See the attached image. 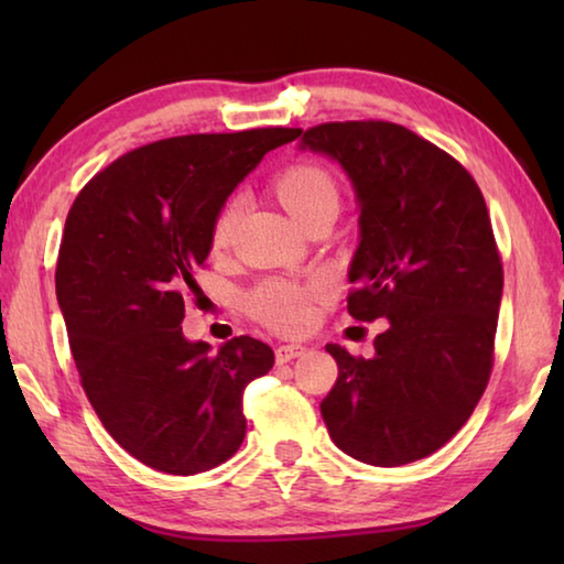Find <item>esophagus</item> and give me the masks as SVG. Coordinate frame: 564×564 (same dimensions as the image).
<instances>
[{
    "instance_id": "esophagus-1",
    "label": "esophagus",
    "mask_w": 564,
    "mask_h": 564,
    "mask_svg": "<svg viewBox=\"0 0 564 564\" xmlns=\"http://www.w3.org/2000/svg\"><path fill=\"white\" fill-rule=\"evenodd\" d=\"M305 350H308V348L301 346V343H289V346H279V350H275V362L283 366V362H291L293 358H301Z\"/></svg>"
}]
</instances>
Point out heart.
<instances>
[{
    "label": "heart",
    "mask_w": 564,
    "mask_h": 564,
    "mask_svg": "<svg viewBox=\"0 0 564 564\" xmlns=\"http://www.w3.org/2000/svg\"><path fill=\"white\" fill-rule=\"evenodd\" d=\"M273 191L289 214L305 226L321 212H338V184L326 169L313 161H295L273 176ZM238 216V202L221 204L212 224V246L224 248L231 241ZM321 289L285 279H265L246 293V308L263 326L281 333H299L311 323V301Z\"/></svg>",
    "instance_id": "obj_1"
}]
</instances>
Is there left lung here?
<instances>
[{"instance_id": "obj_1", "label": "left lung", "mask_w": 564, "mask_h": 564, "mask_svg": "<svg viewBox=\"0 0 564 564\" xmlns=\"http://www.w3.org/2000/svg\"><path fill=\"white\" fill-rule=\"evenodd\" d=\"M301 149L336 159L356 188L348 313L388 318L373 358L328 343L338 380L321 415L360 463L420 460L460 431L490 380L502 261L488 206L460 161L400 123H318Z\"/></svg>"}]
</instances>
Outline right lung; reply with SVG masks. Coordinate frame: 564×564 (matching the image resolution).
<instances>
[{
	"label": "right lung",
	"instance_id": "add662e5",
	"mask_svg": "<svg viewBox=\"0 0 564 564\" xmlns=\"http://www.w3.org/2000/svg\"><path fill=\"white\" fill-rule=\"evenodd\" d=\"M301 129L188 133L119 156L66 216L56 301L82 388L101 425L139 463L196 475L243 443V390L273 368L251 336L218 352L184 338V295L212 251L231 191Z\"/></svg>",
	"mask_w": 564,
	"mask_h": 564
}]
</instances>
